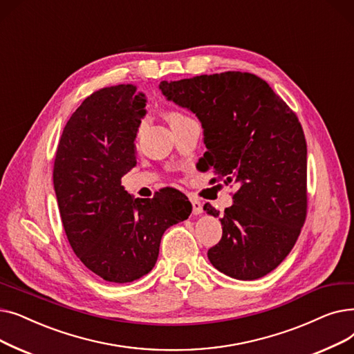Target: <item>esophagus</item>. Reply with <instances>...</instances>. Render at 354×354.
<instances>
[{
    "label": "esophagus",
    "mask_w": 354,
    "mask_h": 354,
    "mask_svg": "<svg viewBox=\"0 0 354 354\" xmlns=\"http://www.w3.org/2000/svg\"><path fill=\"white\" fill-rule=\"evenodd\" d=\"M190 201H192V206H193V214H201L203 213V205H201V201L194 198V197H190Z\"/></svg>",
    "instance_id": "obj_1"
}]
</instances>
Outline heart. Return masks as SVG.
Returning a JSON list of instances; mask_svg holds the SVG:
<instances>
[{
	"mask_svg": "<svg viewBox=\"0 0 354 354\" xmlns=\"http://www.w3.org/2000/svg\"><path fill=\"white\" fill-rule=\"evenodd\" d=\"M180 118H184V115L183 113H180V112H170L168 113V122H173V121H176V120H180Z\"/></svg>",
	"mask_w": 354,
	"mask_h": 354,
	"instance_id": "1",
	"label": "heart"
}]
</instances>
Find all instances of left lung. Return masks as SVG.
Returning a JSON list of instances; mask_svg holds the SVG:
<instances>
[{"label":"left lung","instance_id":"obj_1","mask_svg":"<svg viewBox=\"0 0 354 354\" xmlns=\"http://www.w3.org/2000/svg\"><path fill=\"white\" fill-rule=\"evenodd\" d=\"M160 89L200 120L214 181L238 184L209 261L236 279L265 277L287 258L307 216V142L297 115L246 72L164 80ZM205 210L218 216L210 205Z\"/></svg>","mask_w":354,"mask_h":354}]
</instances>
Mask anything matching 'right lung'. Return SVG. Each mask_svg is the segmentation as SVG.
Masks as SVG:
<instances>
[{"mask_svg": "<svg viewBox=\"0 0 354 354\" xmlns=\"http://www.w3.org/2000/svg\"><path fill=\"white\" fill-rule=\"evenodd\" d=\"M145 97L133 85L99 89L83 100L60 137L53 184L62 223L76 257L108 282L140 279L154 268L164 232L186 221L189 198H132L121 178L136 167ZM158 194V193H157Z\"/></svg>", "mask_w": 354, "mask_h": 354, "instance_id": "right-lung-1", "label": "right lung"}]
</instances>
